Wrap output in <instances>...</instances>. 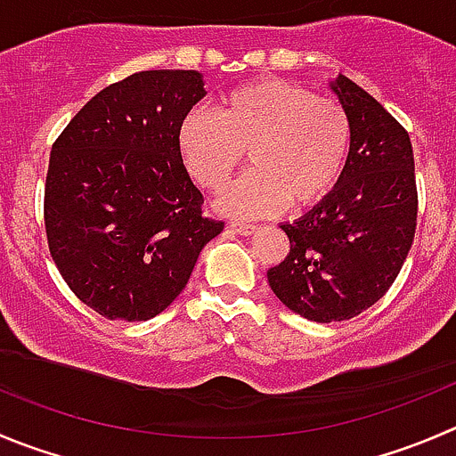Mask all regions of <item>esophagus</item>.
<instances>
[{"label":"esophagus","mask_w":456,"mask_h":456,"mask_svg":"<svg viewBox=\"0 0 456 456\" xmlns=\"http://www.w3.org/2000/svg\"><path fill=\"white\" fill-rule=\"evenodd\" d=\"M232 229L236 233H240V236H251V233L256 232V224H249V223H245V220H233L232 223Z\"/></svg>","instance_id":"1"}]
</instances>
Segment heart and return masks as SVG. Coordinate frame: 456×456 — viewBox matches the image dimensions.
<instances>
[{"mask_svg":"<svg viewBox=\"0 0 456 456\" xmlns=\"http://www.w3.org/2000/svg\"><path fill=\"white\" fill-rule=\"evenodd\" d=\"M350 140V118L338 102L276 77L229 91L218 116L191 109L178 129L184 167L209 191L227 184L247 149L254 169L216 202L240 218L321 200L346 165Z\"/></svg>","mask_w":456,"mask_h":456,"instance_id":"heart-1","label":"heart"}]
</instances>
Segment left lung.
I'll return each mask as SVG.
<instances>
[{
    "instance_id": "8db88e82",
    "label": "left lung",
    "mask_w": 456,
    "mask_h": 456,
    "mask_svg": "<svg viewBox=\"0 0 456 456\" xmlns=\"http://www.w3.org/2000/svg\"><path fill=\"white\" fill-rule=\"evenodd\" d=\"M330 88L350 118V153L334 189L294 223L269 287L307 321H347L372 307L403 267L417 229L410 135L368 91L338 75Z\"/></svg>"
}]
</instances>
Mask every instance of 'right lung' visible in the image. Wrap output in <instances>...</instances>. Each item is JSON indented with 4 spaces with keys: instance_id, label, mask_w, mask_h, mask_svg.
<instances>
[{
    "instance_id": "1",
    "label": "right lung",
    "mask_w": 456,
    "mask_h": 456,
    "mask_svg": "<svg viewBox=\"0 0 456 456\" xmlns=\"http://www.w3.org/2000/svg\"><path fill=\"white\" fill-rule=\"evenodd\" d=\"M207 95L198 70H142L86 102L51 149L44 223L75 296L110 321H149L189 282L223 220L202 216L178 129Z\"/></svg>"
}]
</instances>
